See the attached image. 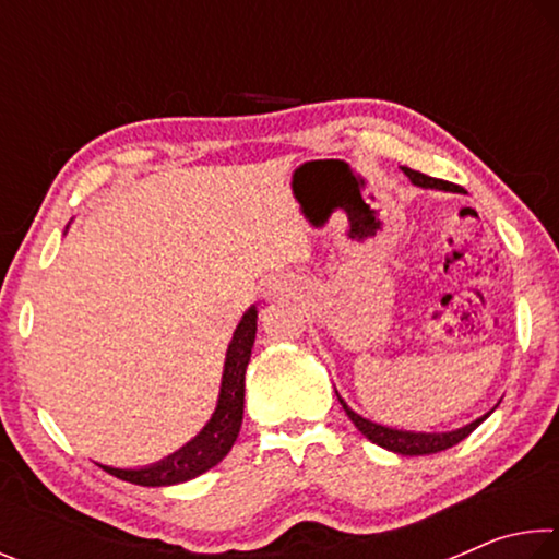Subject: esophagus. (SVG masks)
<instances>
[{
  "instance_id": "esophagus-1",
  "label": "esophagus",
  "mask_w": 559,
  "mask_h": 559,
  "mask_svg": "<svg viewBox=\"0 0 559 559\" xmlns=\"http://www.w3.org/2000/svg\"><path fill=\"white\" fill-rule=\"evenodd\" d=\"M288 283L286 281H271L269 286H266V298L269 300H276V298H283V296H288Z\"/></svg>"
}]
</instances>
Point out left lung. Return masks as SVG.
<instances>
[{
  "label": "left lung",
  "mask_w": 559,
  "mask_h": 559,
  "mask_svg": "<svg viewBox=\"0 0 559 559\" xmlns=\"http://www.w3.org/2000/svg\"><path fill=\"white\" fill-rule=\"evenodd\" d=\"M402 173L409 177V182L416 187H424V189H441V192H456V185L451 182H443V179H433L429 175H421L416 173V169L409 167H402ZM337 394V390H335ZM340 404H343L345 414L353 419L355 427L362 431V437L370 439L377 447H382L386 451H394V453H402V456H429V453H439V451H447L451 447H456L459 441H463L468 437V433L480 427L490 414L496 412V406L490 412H486L484 416H478L476 421L466 424V427L461 429H453V431H406V429H396V427H384V424H377L372 419H367V416L357 414L353 406H347V402L343 396L337 394Z\"/></svg>",
  "instance_id": "8db88e82"
}]
</instances>
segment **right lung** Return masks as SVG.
Segmentation results:
<instances>
[{"label": "right lung", "mask_w": 559, "mask_h": 559, "mask_svg": "<svg viewBox=\"0 0 559 559\" xmlns=\"http://www.w3.org/2000/svg\"><path fill=\"white\" fill-rule=\"evenodd\" d=\"M257 318L259 310L251 306L241 316L236 325L231 343L226 347L224 372L219 384V396L216 406L194 439H189L182 449H177L169 456L159 459L157 463L140 468H116L98 463V466L120 480L135 486H175L185 484L202 476L204 471L214 468L226 453L231 451L236 437H239L241 419H243V386H246V367H249L253 340H257Z\"/></svg>", "instance_id": "obj_1"}]
</instances>
